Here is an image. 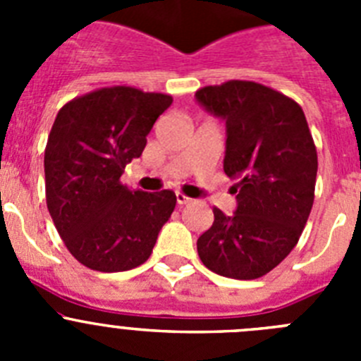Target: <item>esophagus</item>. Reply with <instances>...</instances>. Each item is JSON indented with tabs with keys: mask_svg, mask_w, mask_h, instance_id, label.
<instances>
[{
	"mask_svg": "<svg viewBox=\"0 0 361 361\" xmlns=\"http://www.w3.org/2000/svg\"><path fill=\"white\" fill-rule=\"evenodd\" d=\"M175 197H177V204H178V206H184V204L191 202L190 197H186V195H184V193H180V191H177V193H175Z\"/></svg>",
	"mask_w": 361,
	"mask_h": 361,
	"instance_id": "obj_1",
	"label": "esophagus"
}]
</instances>
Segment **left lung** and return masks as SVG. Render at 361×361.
Segmentation results:
<instances>
[{
  "label": "left lung",
  "mask_w": 361,
  "mask_h": 361,
  "mask_svg": "<svg viewBox=\"0 0 361 361\" xmlns=\"http://www.w3.org/2000/svg\"><path fill=\"white\" fill-rule=\"evenodd\" d=\"M226 121L224 171L237 178V212L213 208L197 240L202 264L220 276L253 280L293 251L314 202L318 155L304 110L282 92L231 79L195 94Z\"/></svg>",
  "instance_id": "1"
}]
</instances>
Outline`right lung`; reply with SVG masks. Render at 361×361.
<instances>
[{
    "label": "right lung",
    "mask_w": 361,
    "mask_h": 361,
    "mask_svg": "<svg viewBox=\"0 0 361 361\" xmlns=\"http://www.w3.org/2000/svg\"><path fill=\"white\" fill-rule=\"evenodd\" d=\"M171 101L135 86H106L57 111L44 148L47 208L66 250L88 269L117 273L145 264L173 213L171 190L149 193L121 183Z\"/></svg>",
    "instance_id": "1"
}]
</instances>
